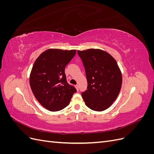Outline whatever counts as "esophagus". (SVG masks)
<instances>
[{"label":"esophagus","instance_id":"34e87169","mask_svg":"<svg viewBox=\"0 0 154 154\" xmlns=\"http://www.w3.org/2000/svg\"><path fill=\"white\" fill-rule=\"evenodd\" d=\"M75 87H76V90H77V91H78V90H79V87H78V85H75Z\"/></svg>","mask_w":154,"mask_h":154}]
</instances>
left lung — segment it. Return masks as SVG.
Returning a JSON list of instances; mask_svg holds the SVG:
<instances>
[{"label": "left lung", "instance_id": "8db88e82", "mask_svg": "<svg viewBox=\"0 0 154 154\" xmlns=\"http://www.w3.org/2000/svg\"><path fill=\"white\" fill-rule=\"evenodd\" d=\"M87 80V90L82 96L92 110L103 111L117 98L122 88V74L116 60L105 51H78Z\"/></svg>", "mask_w": 154, "mask_h": 154}]
</instances>
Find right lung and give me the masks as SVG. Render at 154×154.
Returning <instances> with one entry per match:
<instances>
[{"label": "right lung", "mask_w": 154, "mask_h": 154, "mask_svg": "<svg viewBox=\"0 0 154 154\" xmlns=\"http://www.w3.org/2000/svg\"><path fill=\"white\" fill-rule=\"evenodd\" d=\"M76 50L49 49L40 54L32 67L29 84L36 99L44 108L56 112L63 109L76 92L67 82L65 68Z\"/></svg>", "instance_id": "add662e5"}]
</instances>
